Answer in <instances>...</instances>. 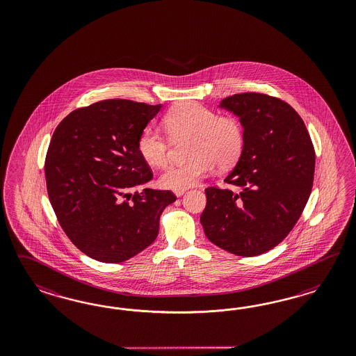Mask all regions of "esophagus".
Listing matches in <instances>:
<instances>
[{
  "instance_id": "esophagus-1",
  "label": "esophagus",
  "mask_w": 356,
  "mask_h": 356,
  "mask_svg": "<svg viewBox=\"0 0 356 356\" xmlns=\"http://www.w3.org/2000/svg\"><path fill=\"white\" fill-rule=\"evenodd\" d=\"M173 193L176 197H181L185 193V189H179V191H173Z\"/></svg>"
}]
</instances>
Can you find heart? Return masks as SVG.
Wrapping results in <instances>:
<instances>
[{"instance_id":"b5f03b06","label":"heart","mask_w":356,"mask_h":356,"mask_svg":"<svg viewBox=\"0 0 356 356\" xmlns=\"http://www.w3.org/2000/svg\"><path fill=\"white\" fill-rule=\"evenodd\" d=\"M163 127L172 140L191 137L184 163H173L161 175L164 188L186 189L213 172L218 165L228 170L240 159L245 136L240 120L235 116H218L216 111L197 102H185L170 109L163 118ZM140 158L152 167H163L170 158V140L159 129L146 127L137 140Z\"/></svg>"}]
</instances>
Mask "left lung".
I'll use <instances>...</instances> for the list:
<instances>
[{
	"mask_svg": "<svg viewBox=\"0 0 356 356\" xmlns=\"http://www.w3.org/2000/svg\"><path fill=\"white\" fill-rule=\"evenodd\" d=\"M219 108L238 118L245 145L225 179L236 192L207 188L201 223L219 248L259 256L290 234L308 202L316 162L312 140L298 112L277 97L235 94Z\"/></svg>",
	"mask_w": 356,
	"mask_h": 356,
	"instance_id": "obj_1",
	"label": "left lung"
}]
</instances>
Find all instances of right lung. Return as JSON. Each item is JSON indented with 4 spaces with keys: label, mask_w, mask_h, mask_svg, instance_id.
Wrapping results in <instances>:
<instances>
[{
    "label": "right lung",
    "mask_w": 356,
    "mask_h": 356,
    "mask_svg": "<svg viewBox=\"0 0 356 356\" xmlns=\"http://www.w3.org/2000/svg\"><path fill=\"white\" fill-rule=\"evenodd\" d=\"M161 108L103 100L73 111L54 130L45 158L48 197L66 236L91 259L118 264L138 254L176 201L171 191L133 193L152 179L137 140Z\"/></svg>",
    "instance_id": "1"
}]
</instances>
